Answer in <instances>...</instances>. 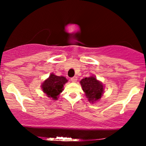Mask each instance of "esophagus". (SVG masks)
Masks as SVG:
<instances>
[{
  "label": "esophagus",
  "instance_id": "obj_1",
  "mask_svg": "<svg viewBox=\"0 0 146 146\" xmlns=\"http://www.w3.org/2000/svg\"><path fill=\"white\" fill-rule=\"evenodd\" d=\"M71 80L72 82H76L77 80H78V78H77L76 76H74L73 78H72L71 79Z\"/></svg>",
  "mask_w": 146,
  "mask_h": 146
}]
</instances>
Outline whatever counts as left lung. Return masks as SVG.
<instances>
[{
    "instance_id": "8db88e82",
    "label": "left lung",
    "mask_w": 146,
    "mask_h": 146,
    "mask_svg": "<svg viewBox=\"0 0 146 146\" xmlns=\"http://www.w3.org/2000/svg\"><path fill=\"white\" fill-rule=\"evenodd\" d=\"M80 83L90 103L93 104L100 101L104 88L102 82L99 81L94 75H91L88 78H83Z\"/></svg>"
}]
</instances>
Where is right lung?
<instances>
[{"label": "right lung", "instance_id": "add662e5", "mask_svg": "<svg viewBox=\"0 0 146 146\" xmlns=\"http://www.w3.org/2000/svg\"><path fill=\"white\" fill-rule=\"evenodd\" d=\"M68 82V80L64 76H57L51 73L49 77L44 80L41 84L43 93L48 98L53 100H58L60 93L64 90V85Z\"/></svg>", "mask_w": 146, "mask_h": 146}]
</instances>
